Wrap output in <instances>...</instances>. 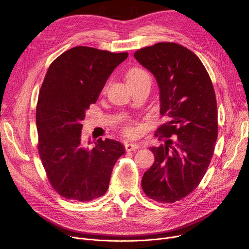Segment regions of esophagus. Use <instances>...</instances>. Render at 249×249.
<instances>
[{
    "mask_svg": "<svg viewBox=\"0 0 249 249\" xmlns=\"http://www.w3.org/2000/svg\"><path fill=\"white\" fill-rule=\"evenodd\" d=\"M124 146H125V150L127 152H130V151H135L139 149V145L137 143H130V142H125L124 143Z\"/></svg>",
    "mask_w": 249,
    "mask_h": 249,
    "instance_id": "esophagus-1",
    "label": "esophagus"
}]
</instances>
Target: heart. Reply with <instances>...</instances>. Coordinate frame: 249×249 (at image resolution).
Returning a JSON list of instances; mask_svg holds the SVG:
<instances>
[{
    "label": "heart",
    "instance_id": "1",
    "mask_svg": "<svg viewBox=\"0 0 249 249\" xmlns=\"http://www.w3.org/2000/svg\"><path fill=\"white\" fill-rule=\"evenodd\" d=\"M127 79H128L129 84L132 86L135 83H137V82H139L141 80L150 79V76H149V74L144 70L138 69V67H134V69H131L128 71ZM120 126H121V131H122L123 134L128 135V136H129V135H131L133 133V128L129 124V122L127 121L126 118H122L120 120Z\"/></svg>",
    "mask_w": 249,
    "mask_h": 249
}]
</instances>
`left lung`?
<instances>
[{
    "label": "left lung",
    "instance_id": "left-lung-1",
    "mask_svg": "<svg viewBox=\"0 0 249 249\" xmlns=\"http://www.w3.org/2000/svg\"><path fill=\"white\" fill-rule=\"evenodd\" d=\"M134 57L153 73L160 89V113L167 122L155 136L165 141L152 147L155 162L142 178L146 196L175 202L200 183L217 138V106L211 77L200 59L175 42H158Z\"/></svg>",
    "mask_w": 249,
    "mask_h": 249
}]
</instances>
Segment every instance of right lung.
I'll use <instances>...</instances> for the list:
<instances>
[{
    "label": "right lung",
    "mask_w": 249,
    "mask_h": 249,
    "mask_svg": "<svg viewBox=\"0 0 249 249\" xmlns=\"http://www.w3.org/2000/svg\"><path fill=\"white\" fill-rule=\"evenodd\" d=\"M127 56L128 53L75 47L55 58L44 76L36 114L37 150L52 187L67 199L90 201L102 196L113 167L125 153L120 142L111 139L99 138L92 148H85L81 122Z\"/></svg>",
    "instance_id": "add662e5"
}]
</instances>
